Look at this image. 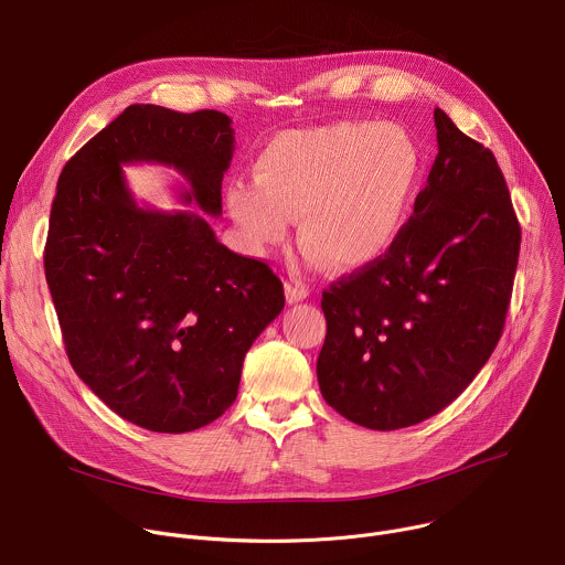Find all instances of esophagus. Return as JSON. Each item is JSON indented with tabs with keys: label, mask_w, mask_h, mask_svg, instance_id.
I'll return each mask as SVG.
<instances>
[{
	"label": "esophagus",
	"mask_w": 565,
	"mask_h": 565,
	"mask_svg": "<svg viewBox=\"0 0 565 565\" xmlns=\"http://www.w3.org/2000/svg\"><path fill=\"white\" fill-rule=\"evenodd\" d=\"M285 296H287V302H300L309 296V289L298 285V282H287L285 285Z\"/></svg>",
	"instance_id": "34e87169"
}]
</instances>
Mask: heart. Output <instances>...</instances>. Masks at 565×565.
<instances>
[{"label":"heart","instance_id":"heart-1","mask_svg":"<svg viewBox=\"0 0 565 565\" xmlns=\"http://www.w3.org/2000/svg\"><path fill=\"white\" fill-rule=\"evenodd\" d=\"M422 172L413 137L393 122H332L278 135L254 163V183L226 188L248 246L267 254L300 217L315 263L361 269L397 239Z\"/></svg>","mask_w":565,"mask_h":565}]
</instances>
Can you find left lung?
<instances>
[{"label": "left lung", "mask_w": 565, "mask_h": 565, "mask_svg": "<svg viewBox=\"0 0 565 565\" xmlns=\"http://www.w3.org/2000/svg\"><path fill=\"white\" fill-rule=\"evenodd\" d=\"M437 157L382 258L323 291V399L395 430L447 408L491 356L512 298L521 226L491 150L435 109Z\"/></svg>", "instance_id": "1"}]
</instances>
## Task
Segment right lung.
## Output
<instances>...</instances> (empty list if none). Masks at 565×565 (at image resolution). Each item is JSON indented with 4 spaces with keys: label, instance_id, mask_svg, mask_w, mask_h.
Returning <instances> with one entry per match:
<instances>
[{
    "label": "right lung",
    "instance_id": "add662e5",
    "mask_svg": "<svg viewBox=\"0 0 565 565\" xmlns=\"http://www.w3.org/2000/svg\"><path fill=\"white\" fill-rule=\"evenodd\" d=\"M215 109L130 105L62 168L44 274L78 377L116 415L195 430L235 402L242 361L280 315V278L217 242L206 215L135 202L122 168L163 163L183 204L222 215L235 137Z\"/></svg>",
    "mask_w": 565,
    "mask_h": 565
}]
</instances>
